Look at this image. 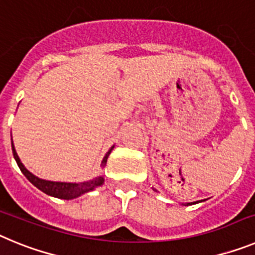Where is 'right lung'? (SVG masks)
Masks as SVG:
<instances>
[{
    "mask_svg": "<svg viewBox=\"0 0 255 255\" xmlns=\"http://www.w3.org/2000/svg\"><path fill=\"white\" fill-rule=\"evenodd\" d=\"M12 145V153H13V158L16 161L17 166L21 170V172L25 175L26 179L33 184L34 186H37L39 190H42L46 194L51 195V197L55 198H60V199H74V198L80 197L82 194H85L88 191L93 190L96 186H100L103 184V177H97V179L91 180V181H84L80 182V184H71V182H55V181H47V180H42L38 179L37 176H34L33 173L29 172L25 167H24V164L20 162V158L17 157L16 150L13 148ZM114 148V147H112ZM112 148L110 149V152L105 155V158L102 161V166H105L106 162H107L108 155L111 153Z\"/></svg>",
    "mask_w": 255,
    "mask_h": 255,
    "instance_id": "obj_1",
    "label": "right lung"
}]
</instances>
